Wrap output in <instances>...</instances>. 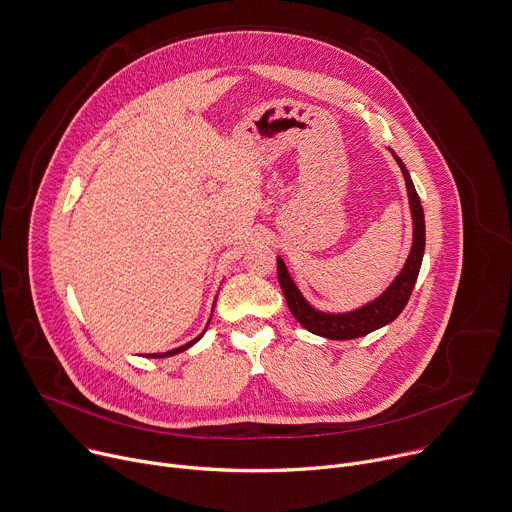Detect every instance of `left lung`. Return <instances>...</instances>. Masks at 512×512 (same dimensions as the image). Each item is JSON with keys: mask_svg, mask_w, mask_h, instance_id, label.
Here are the masks:
<instances>
[{"mask_svg": "<svg viewBox=\"0 0 512 512\" xmlns=\"http://www.w3.org/2000/svg\"><path fill=\"white\" fill-rule=\"evenodd\" d=\"M397 165L401 167V173L405 177V187L407 195H410V208H412V220H414V244L412 252L407 256V262L399 276L391 282V286L373 302H369L363 309H357L353 313H343V315H329L315 311L313 306L306 302L292 282L284 262L278 258L276 272H278V282L284 292L286 304L294 319L306 329L315 335L333 339V341H347V339H357L363 335H369L375 329H381L383 325L391 323L393 319L399 317V313L405 309L407 300L412 296V290L416 286L422 258H424V248H426V222H424V208L420 203V195L414 187V181L407 173L405 165L401 159L393 153Z\"/></svg>", "mask_w": 512, "mask_h": 512, "instance_id": "8db88e82", "label": "left lung"}]
</instances>
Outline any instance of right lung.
<instances>
[{"instance_id":"obj_1","label":"right lung","mask_w":512,"mask_h":512,"mask_svg":"<svg viewBox=\"0 0 512 512\" xmlns=\"http://www.w3.org/2000/svg\"><path fill=\"white\" fill-rule=\"evenodd\" d=\"M203 333H206V331H203ZM201 333V335H203ZM201 335L197 337V339H193V341H189L187 345H183V347H177V349H173V351H167V353H153V355H149V357H153V359H161V357H171V355H177V353H181V351H185V349H189L193 343H197L199 339H201Z\"/></svg>"}]
</instances>
